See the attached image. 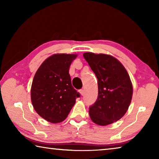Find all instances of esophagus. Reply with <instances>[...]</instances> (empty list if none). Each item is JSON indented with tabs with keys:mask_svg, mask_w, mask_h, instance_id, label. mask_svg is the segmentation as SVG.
Masks as SVG:
<instances>
[{
	"mask_svg": "<svg viewBox=\"0 0 159 159\" xmlns=\"http://www.w3.org/2000/svg\"><path fill=\"white\" fill-rule=\"evenodd\" d=\"M80 95L81 96H83L85 95V91H84V90H80Z\"/></svg>",
	"mask_w": 159,
	"mask_h": 159,
	"instance_id": "34e87169",
	"label": "esophagus"
}]
</instances>
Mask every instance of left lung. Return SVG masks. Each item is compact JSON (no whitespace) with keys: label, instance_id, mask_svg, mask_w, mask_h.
Listing matches in <instances>:
<instances>
[{"label":"left lung","instance_id":"8db88e82","mask_svg":"<svg viewBox=\"0 0 159 159\" xmlns=\"http://www.w3.org/2000/svg\"><path fill=\"white\" fill-rule=\"evenodd\" d=\"M83 55L98 81V97L90 107V117L99 125L111 124L125 115L130 104L133 88L130 76L123 64L111 55L93 52Z\"/></svg>","mask_w":159,"mask_h":159}]
</instances>
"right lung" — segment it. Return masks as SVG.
Returning <instances> with one entry per match:
<instances>
[{"mask_svg":"<svg viewBox=\"0 0 159 159\" xmlns=\"http://www.w3.org/2000/svg\"><path fill=\"white\" fill-rule=\"evenodd\" d=\"M76 54H54L35 74L31 88L34 109L47 121L57 123L66 119L80 94L71 85L69 67Z\"/></svg>","mask_w":159,"mask_h":159,"instance_id":"obj_1","label":"right lung"}]
</instances>
